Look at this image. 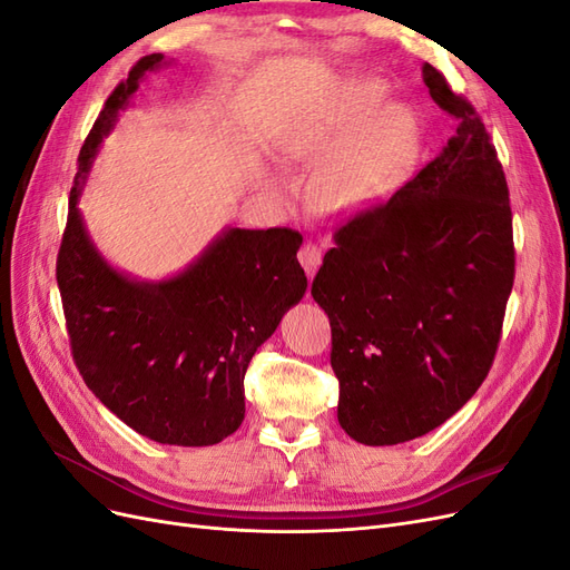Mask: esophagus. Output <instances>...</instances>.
Segmentation results:
<instances>
[{
  "label": "esophagus",
  "instance_id": "1",
  "mask_svg": "<svg viewBox=\"0 0 570 570\" xmlns=\"http://www.w3.org/2000/svg\"><path fill=\"white\" fill-rule=\"evenodd\" d=\"M297 258H299V264L304 266V271H306L308 278H314L316 268L321 266V249H318V245H314V243H304V245L299 247Z\"/></svg>",
  "mask_w": 570,
  "mask_h": 570
}]
</instances>
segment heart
<instances>
[{
    "label": "heart",
    "mask_w": 570,
    "mask_h": 570,
    "mask_svg": "<svg viewBox=\"0 0 570 570\" xmlns=\"http://www.w3.org/2000/svg\"><path fill=\"white\" fill-rule=\"evenodd\" d=\"M383 95L375 82L354 85L331 124L308 132L299 145L308 157L323 159L312 193L325 212L350 214L383 199L416 151V120L409 109L387 107L375 114Z\"/></svg>",
    "instance_id": "obj_1"
}]
</instances>
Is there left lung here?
Here are the masks:
<instances>
[{
  "instance_id": "left-lung-1",
  "label": "left lung",
  "mask_w": 570,
  "mask_h": 570,
  "mask_svg": "<svg viewBox=\"0 0 570 570\" xmlns=\"http://www.w3.org/2000/svg\"><path fill=\"white\" fill-rule=\"evenodd\" d=\"M456 118L438 157L335 228L312 295L331 321L337 421L383 446L442 425L485 381L515 275L509 187L480 114L430 63Z\"/></svg>"
}]
</instances>
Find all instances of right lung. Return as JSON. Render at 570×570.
Masks as SVG:
<instances>
[{
	"label": "right lung",
	"mask_w": 570,
	"mask_h": 570,
	"mask_svg": "<svg viewBox=\"0 0 570 570\" xmlns=\"http://www.w3.org/2000/svg\"><path fill=\"white\" fill-rule=\"evenodd\" d=\"M161 61L164 55L137 61L85 137L57 283L73 361L97 400L154 442L209 446L243 423L249 361L304 297L302 235L230 228L164 283H135L97 254L76 206L80 180L137 82Z\"/></svg>",
	"instance_id": "obj_1"
}]
</instances>
